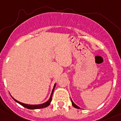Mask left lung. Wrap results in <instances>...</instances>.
<instances>
[{
  "label": "left lung",
  "mask_w": 121,
  "mask_h": 121,
  "mask_svg": "<svg viewBox=\"0 0 121 121\" xmlns=\"http://www.w3.org/2000/svg\"><path fill=\"white\" fill-rule=\"evenodd\" d=\"M71 102H72V106H73L74 107H75V108H78V109H80V107H79V106H77L76 104H75V103H73V102L72 101V99H71Z\"/></svg>",
  "instance_id": "obj_1"
}]
</instances>
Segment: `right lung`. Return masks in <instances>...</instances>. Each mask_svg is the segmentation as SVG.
Masks as SVG:
<instances>
[{"label": "right lung", "instance_id": "1", "mask_svg": "<svg viewBox=\"0 0 121 121\" xmlns=\"http://www.w3.org/2000/svg\"><path fill=\"white\" fill-rule=\"evenodd\" d=\"M56 85V83H55V84H54V85L52 91L51 95H50V98H49V100H48L47 102H45V103H42V104H25V103H22V102H20L19 101H18V100H16V99H14V98H13L11 95H11V96L12 98H13V99H14V100H15L16 102H17V103H19V104H21V105H22V106H23V107H25V108H28V109L33 110V109H38V108H45V107H48V106H49V104H50V102H51V101H52V99L53 93L54 88H55Z\"/></svg>", "mask_w": 121, "mask_h": 121}]
</instances>
